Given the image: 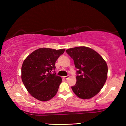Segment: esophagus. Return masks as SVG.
I'll list each match as a JSON object with an SVG mask.
<instances>
[{"instance_id": "obj_1", "label": "esophagus", "mask_w": 126, "mask_h": 126, "mask_svg": "<svg viewBox=\"0 0 126 126\" xmlns=\"http://www.w3.org/2000/svg\"><path fill=\"white\" fill-rule=\"evenodd\" d=\"M64 77V78L65 79H68V78H69V75H68L67 76H64V77Z\"/></svg>"}]
</instances>
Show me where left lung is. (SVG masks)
<instances>
[{"mask_svg": "<svg viewBox=\"0 0 126 126\" xmlns=\"http://www.w3.org/2000/svg\"><path fill=\"white\" fill-rule=\"evenodd\" d=\"M73 59L77 71V82L72 87L73 92L82 99H89L99 93L107 78V63L98 53L86 47L65 51Z\"/></svg>", "mask_w": 126, "mask_h": 126, "instance_id": "1", "label": "left lung"}]
</instances>
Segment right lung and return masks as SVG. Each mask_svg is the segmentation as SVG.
Segmentation results:
<instances>
[{
    "mask_svg": "<svg viewBox=\"0 0 126 126\" xmlns=\"http://www.w3.org/2000/svg\"><path fill=\"white\" fill-rule=\"evenodd\" d=\"M64 51V49L39 48L32 53L23 62V83L28 92L35 98L47 101L56 94L62 78L56 75L55 63Z\"/></svg>",
    "mask_w": 126,
    "mask_h": 126,
    "instance_id": "1",
    "label": "right lung"
}]
</instances>
